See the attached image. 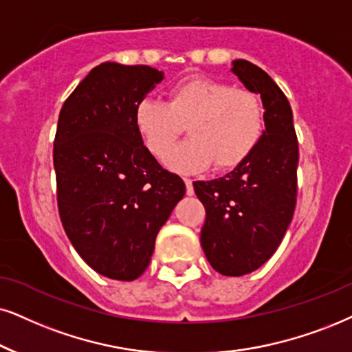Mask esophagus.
I'll return each instance as SVG.
<instances>
[{
  "label": "esophagus",
  "instance_id": "1",
  "mask_svg": "<svg viewBox=\"0 0 352 352\" xmlns=\"http://www.w3.org/2000/svg\"><path fill=\"white\" fill-rule=\"evenodd\" d=\"M185 185H186V195L188 197H191V195H195V190H193V182H191L190 179H184Z\"/></svg>",
  "mask_w": 352,
  "mask_h": 352
}]
</instances>
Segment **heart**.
Masks as SVG:
<instances>
[{
  "label": "heart",
  "mask_w": 352,
  "mask_h": 352,
  "mask_svg": "<svg viewBox=\"0 0 352 352\" xmlns=\"http://www.w3.org/2000/svg\"><path fill=\"white\" fill-rule=\"evenodd\" d=\"M192 138L171 151L184 126ZM135 126L155 157L173 172L191 173L214 164L229 170L250 157L263 135V107L247 89L195 76L168 89L167 104L143 99L135 107Z\"/></svg>",
  "instance_id": "heart-1"
}]
</instances>
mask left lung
Masks as SVG:
<instances>
[{"label":"left lung","instance_id":"obj_1","mask_svg":"<svg viewBox=\"0 0 352 352\" xmlns=\"http://www.w3.org/2000/svg\"><path fill=\"white\" fill-rule=\"evenodd\" d=\"M230 71L261 97L265 131L250 157L221 179L195 182L206 208L201 247L217 273L243 276L266 263L292 221L297 197L299 146L287 97L247 60Z\"/></svg>","mask_w":352,"mask_h":352}]
</instances>
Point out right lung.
<instances>
[{
  "mask_svg": "<svg viewBox=\"0 0 352 352\" xmlns=\"http://www.w3.org/2000/svg\"><path fill=\"white\" fill-rule=\"evenodd\" d=\"M164 79L146 65L105 61L61 107L53 146L58 211L69 242L92 270L133 281L185 184L159 166L135 126V107Z\"/></svg>",
  "mask_w": 352,
  "mask_h": 352,
  "instance_id": "obj_1",
  "label": "right lung"
}]
</instances>
